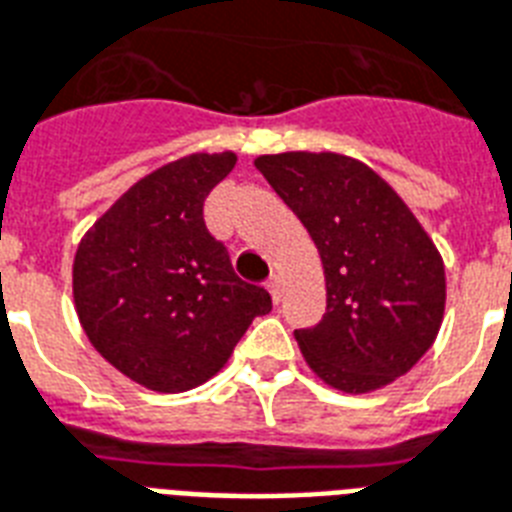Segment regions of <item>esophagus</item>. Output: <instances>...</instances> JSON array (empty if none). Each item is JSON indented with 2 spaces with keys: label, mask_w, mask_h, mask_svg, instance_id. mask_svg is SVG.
<instances>
[{
  "label": "esophagus",
  "mask_w": 512,
  "mask_h": 512,
  "mask_svg": "<svg viewBox=\"0 0 512 512\" xmlns=\"http://www.w3.org/2000/svg\"><path fill=\"white\" fill-rule=\"evenodd\" d=\"M268 292L270 297H273V302L281 299V292H284V276H281V273H273V276L268 278Z\"/></svg>",
  "instance_id": "obj_1"
}]
</instances>
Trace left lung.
I'll list each match as a JSON object with an SVG mask.
<instances>
[{"mask_svg": "<svg viewBox=\"0 0 512 512\" xmlns=\"http://www.w3.org/2000/svg\"><path fill=\"white\" fill-rule=\"evenodd\" d=\"M255 168L313 236L326 315L294 331L331 389L368 394L405 376L434 344L447 278L431 236L376 170L336 152L260 155Z\"/></svg>", "mask_w": 512, "mask_h": 512, "instance_id": "1", "label": "left lung"}]
</instances>
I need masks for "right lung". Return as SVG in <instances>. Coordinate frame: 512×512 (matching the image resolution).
<instances>
[{"mask_svg":"<svg viewBox=\"0 0 512 512\" xmlns=\"http://www.w3.org/2000/svg\"><path fill=\"white\" fill-rule=\"evenodd\" d=\"M234 165V152H194L152 170L78 244L73 302L83 334L144 389L205 384L270 310V294L236 276L202 218L207 194Z\"/></svg>","mask_w":512,"mask_h":512,"instance_id":"add662e5","label":"right lung"}]
</instances>
